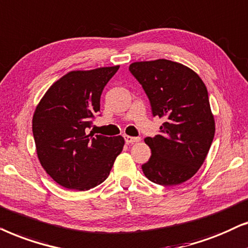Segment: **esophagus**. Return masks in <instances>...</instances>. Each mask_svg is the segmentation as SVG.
I'll use <instances>...</instances> for the list:
<instances>
[{
	"instance_id": "34e87169",
	"label": "esophagus",
	"mask_w": 248,
	"mask_h": 248,
	"mask_svg": "<svg viewBox=\"0 0 248 248\" xmlns=\"http://www.w3.org/2000/svg\"><path fill=\"white\" fill-rule=\"evenodd\" d=\"M124 140H126V144H134L135 141H138L140 140V138L138 137H133V136H124Z\"/></svg>"
}]
</instances>
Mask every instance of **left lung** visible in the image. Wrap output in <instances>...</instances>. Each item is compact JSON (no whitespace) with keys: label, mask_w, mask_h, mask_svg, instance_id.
Segmentation results:
<instances>
[{"label":"left lung","mask_w":248,"mask_h":248,"mask_svg":"<svg viewBox=\"0 0 248 248\" xmlns=\"http://www.w3.org/2000/svg\"><path fill=\"white\" fill-rule=\"evenodd\" d=\"M129 71L146 93L154 117L166 121L160 134L145 138L152 155L143 172L163 186L185 183L205 161L216 131L205 85L191 69L166 59L134 62Z\"/></svg>","instance_id":"8db88e82"}]
</instances>
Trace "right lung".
Returning <instances> with one entry per match:
<instances>
[{"mask_svg":"<svg viewBox=\"0 0 248 248\" xmlns=\"http://www.w3.org/2000/svg\"><path fill=\"white\" fill-rule=\"evenodd\" d=\"M118 69L69 72L48 88L36 108L32 135L38 160L62 187H96L108 177L124 148V137L87 134L100 111L102 92Z\"/></svg>","mask_w":248,"mask_h":248,"instance_id":"right-lung-1","label":"right lung"}]
</instances>
